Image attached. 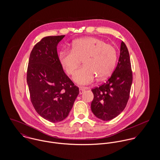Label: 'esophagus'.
<instances>
[{"label": "esophagus", "instance_id": "obj_1", "mask_svg": "<svg viewBox=\"0 0 160 160\" xmlns=\"http://www.w3.org/2000/svg\"><path fill=\"white\" fill-rule=\"evenodd\" d=\"M86 89V88H81L79 89V94H82L83 93V92L85 91V90Z\"/></svg>", "mask_w": 160, "mask_h": 160}]
</instances>
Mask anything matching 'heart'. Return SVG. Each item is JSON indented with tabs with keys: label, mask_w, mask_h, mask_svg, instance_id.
<instances>
[{
	"label": "heart",
	"mask_w": 160,
	"mask_h": 160,
	"mask_svg": "<svg viewBox=\"0 0 160 160\" xmlns=\"http://www.w3.org/2000/svg\"><path fill=\"white\" fill-rule=\"evenodd\" d=\"M58 60L63 69L69 76H72L81 64L74 81L81 85L92 82L96 76L103 79L110 76L114 70L117 60V50L114 46L106 44L97 38L86 37L74 40L71 51L62 50Z\"/></svg>",
	"instance_id": "obj_1"
}]
</instances>
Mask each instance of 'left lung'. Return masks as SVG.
Segmentation results:
<instances>
[{
	"mask_svg": "<svg viewBox=\"0 0 160 160\" xmlns=\"http://www.w3.org/2000/svg\"><path fill=\"white\" fill-rule=\"evenodd\" d=\"M132 82V71L128 49L121 42L118 63L105 83L92 89L93 99L91 110L103 121H109L120 114L126 107Z\"/></svg>",
	"mask_w": 160,
	"mask_h": 160,
	"instance_id": "1",
	"label": "left lung"
}]
</instances>
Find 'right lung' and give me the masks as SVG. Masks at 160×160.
<instances>
[{"mask_svg": "<svg viewBox=\"0 0 160 160\" xmlns=\"http://www.w3.org/2000/svg\"><path fill=\"white\" fill-rule=\"evenodd\" d=\"M64 37L43 38L33 47L27 69L31 103L38 114L52 122L68 116L79 93L59 62L57 46Z\"/></svg>", "mask_w": 160, "mask_h": 160, "instance_id": "right-lung-1", "label": "right lung"}]
</instances>
